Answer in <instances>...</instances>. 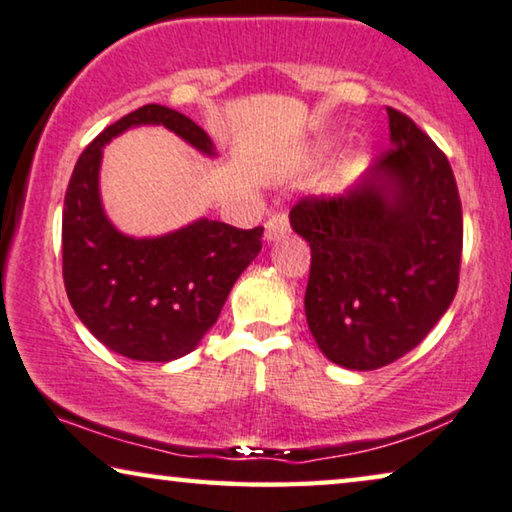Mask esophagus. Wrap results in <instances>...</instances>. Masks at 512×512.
Listing matches in <instances>:
<instances>
[{
	"mask_svg": "<svg viewBox=\"0 0 512 512\" xmlns=\"http://www.w3.org/2000/svg\"><path fill=\"white\" fill-rule=\"evenodd\" d=\"M286 233H288V214L286 212L272 214V217L265 221V240L268 242L284 238Z\"/></svg>",
	"mask_w": 512,
	"mask_h": 512,
	"instance_id": "esophagus-1",
	"label": "esophagus"
}]
</instances>
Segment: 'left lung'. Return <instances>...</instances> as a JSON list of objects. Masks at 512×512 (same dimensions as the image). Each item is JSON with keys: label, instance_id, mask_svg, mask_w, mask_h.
<instances>
[{"label": "left lung", "instance_id": "left-lung-1", "mask_svg": "<svg viewBox=\"0 0 512 512\" xmlns=\"http://www.w3.org/2000/svg\"><path fill=\"white\" fill-rule=\"evenodd\" d=\"M390 145L344 196L300 198L293 231L309 242L305 314L325 358L379 369L416 348L453 302L462 201L448 157L388 106Z\"/></svg>", "mask_w": 512, "mask_h": 512}]
</instances>
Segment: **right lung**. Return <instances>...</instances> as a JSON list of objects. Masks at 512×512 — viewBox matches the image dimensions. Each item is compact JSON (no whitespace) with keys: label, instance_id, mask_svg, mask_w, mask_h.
Instances as JSON below:
<instances>
[{"label":"right lung","instance_id":"1","mask_svg":"<svg viewBox=\"0 0 512 512\" xmlns=\"http://www.w3.org/2000/svg\"><path fill=\"white\" fill-rule=\"evenodd\" d=\"M138 124H164L196 150L212 140L187 115L147 103L103 129L80 154L64 196L62 274L85 328L131 360L168 362L194 351L217 323L244 268L263 247V226L242 228L198 219L161 238H129L101 207V150Z\"/></svg>","mask_w":512,"mask_h":512}]
</instances>
